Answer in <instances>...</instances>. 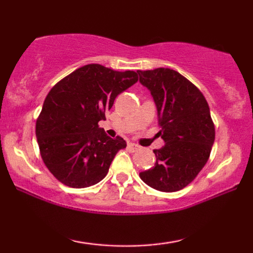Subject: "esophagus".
Returning a JSON list of instances; mask_svg holds the SVG:
<instances>
[{
	"instance_id": "34e87169",
	"label": "esophagus",
	"mask_w": 253,
	"mask_h": 253,
	"mask_svg": "<svg viewBox=\"0 0 253 253\" xmlns=\"http://www.w3.org/2000/svg\"><path fill=\"white\" fill-rule=\"evenodd\" d=\"M127 148H129L130 151L134 152V151H137L138 148H139V146H138V145L134 144V143H127Z\"/></svg>"
}]
</instances>
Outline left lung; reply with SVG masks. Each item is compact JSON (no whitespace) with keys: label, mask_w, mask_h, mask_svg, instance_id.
Instances as JSON below:
<instances>
[{"label":"left lung","mask_w":253,"mask_h":253,"mask_svg":"<svg viewBox=\"0 0 253 253\" xmlns=\"http://www.w3.org/2000/svg\"><path fill=\"white\" fill-rule=\"evenodd\" d=\"M137 72L153 96L161 127L158 134L165 140L153 151L154 167L139 176L159 191H178L197 177L210 158L215 127L209 103L197 86L172 69Z\"/></svg>","instance_id":"left-lung-1"}]
</instances>
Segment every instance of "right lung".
Returning <instances> with one entry per match:
<instances>
[{
    "instance_id": "obj_1",
    "label": "right lung",
    "mask_w": 253,
    "mask_h": 253,
    "mask_svg": "<svg viewBox=\"0 0 253 253\" xmlns=\"http://www.w3.org/2000/svg\"><path fill=\"white\" fill-rule=\"evenodd\" d=\"M138 82L134 71H115L101 64L77 69L53 86L37 119L40 154L54 177L70 188L94 185L105 178L123 138L99 127L116 96Z\"/></svg>"
}]
</instances>
